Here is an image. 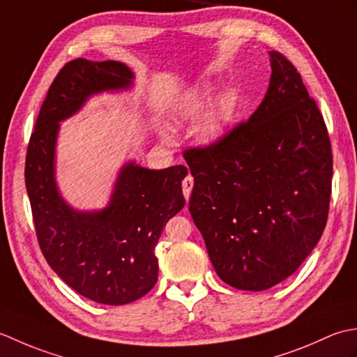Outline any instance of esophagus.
<instances>
[{
    "label": "esophagus",
    "instance_id": "1",
    "mask_svg": "<svg viewBox=\"0 0 357 357\" xmlns=\"http://www.w3.org/2000/svg\"><path fill=\"white\" fill-rule=\"evenodd\" d=\"M193 184H195L193 183V176H190V174H188V176H185V179L183 181V193H184L187 201H188V198H190V195H192Z\"/></svg>",
    "mask_w": 357,
    "mask_h": 357
}]
</instances>
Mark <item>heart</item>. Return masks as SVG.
Here are the masks:
<instances>
[{
    "label": "heart",
    "instance_id": "1",
    "mask_svg": "<svg viewBox=\"0 0 357 357\" xmlns=\"http://www.w3.org/2000/svg\"><path fill=\"white\" fill-rule=\"evenodd\" d=\"M213 90L208 87H195L192 90H188L183 96L179 98L174 104L173 113L174 116H178L181 119H192L199 116L201 113L206 110L208 105L213 102ZM233 113V100L225 95L221 100L218 101L215 110L210 113V116L207 118L206 124L202 127V133L207 139L215 141L219 139L224 135L225 126L230 121V116ZM164 138H169V132L162 130Z\"/></svg>",
    "mask_w": 357,
    "mask_h": 357
}]
</instances>
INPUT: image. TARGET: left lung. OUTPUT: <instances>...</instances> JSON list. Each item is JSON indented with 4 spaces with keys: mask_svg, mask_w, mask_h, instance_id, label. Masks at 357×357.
I'll return each mask as SVG.
<instances>
[{
    "mask_svg": "<svg viewBox=\"0 0 357 357\" xmlns=\"http://www.w3.org/2000/svg\"><path fill=\"white\" fill-rule=\"evenodd\" d=\"M259 107L204 149L184 153L188 201L211 264L225 284L262 291L291 276L327 224L333 156L327 127L299 72L268 52Z\"/></svg>",
    "mask_w": 357,
    "mask_h": 357,
    "instance_id": "obj_1",
    "label": "left lung"
}]
</instances>
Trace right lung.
<instances>
[{
  "label": "right lung",
  "instance_id": "1",
  "mask_svg": "<svg viewBox=\"0 0 357 357\" xmlns=\"http://www.w3.org/2000/svg\"><path fill=\"white\" fill-rule=\"evenodd\" d=\"M133 79L118 61L67 63L43 102L26 156V188L45 261L75 291L105 305L130 304L156 284L155 247L167 221L184 207L187 167L150 170L128 161L107 206L77 210L56 184V141L59 123L90 96L128 90Z\"/></svg>",
  "mask_w": 357,
  "mask_h": 357
}]
</instances>
